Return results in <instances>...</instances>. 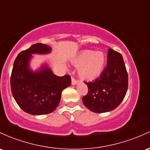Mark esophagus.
I'll return each instance as SVG.
<instances>
[{
	"label": "esophagus",
	"instance_id": "obj_1",
	"mask_svg": "<svg viewBox=\"0 0 150 150\" xmlns=\"http://www.w3.org/2000/svg\"><path fill=\"white\" fill-rule=\"evenodd\" d=\"M78 83V80H76L74 76H71V84L72 85H76Z\"/></svg>",
	"mask_w": 150,
	"mask_h": 150
}]
</instances>
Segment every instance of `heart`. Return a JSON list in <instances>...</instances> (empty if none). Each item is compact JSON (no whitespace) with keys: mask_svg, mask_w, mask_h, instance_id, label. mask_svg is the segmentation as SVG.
Returning a JSON list of instances; mask_svg holds the SVG:
<instances>
[{"mask_svg":"<svg viewBox=\"0 0 150 150\" xmlns=\"http://www.w3.org/2000/svg\"><path fill=\"white\" fill-rule=\"evenodd\" d=\"M76 67H80V77L84 80L91 81L101 74L105 63V57L101 52L83 50L72 62Z\"/></svg>","mask_w":150,"mask_h":150,"instance_id":"obj_1","label":"heart"}]
</instances>
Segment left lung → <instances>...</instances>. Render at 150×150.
<instances>
[{"label": "left lung", "instance_id": "1", "mask_svg": "<svg viewBox=\"0 0 150 150\" xmlns=\"http://www.w3.org/2000/svg\"><path fill=\"white\" fill-rule=\"evenodd\" d=\"M107 64L96 80L85 81L88 93L82 100L91 111L98 113L115 109L125 98L128 87V75L121 54L108 49Z\"/></svg>", "mask_w": 150, "mask_h": 150}]
</instances>
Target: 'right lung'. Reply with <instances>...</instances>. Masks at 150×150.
<instances>
[{
  "label": "right lung",
  "instance_id": "right-lung-1",
  "mask_svg": "<svg viewBox=\"0 0 150 150\" xmlns=\"http://www.w3.org/2000/svg\"><path fill=\"white\" fill-rule=\"evenodd\" d=\"M51 48L37 43L22 51L13 64L11 88L13 98L23 111L32 115H46L58 106L62 91L71 85V77L53 74L46 67L33 73L28 68L31 54H46Z\"/></svg>",
  "mask_w": 150,
  "mask_h": 150
}]
</instances>
